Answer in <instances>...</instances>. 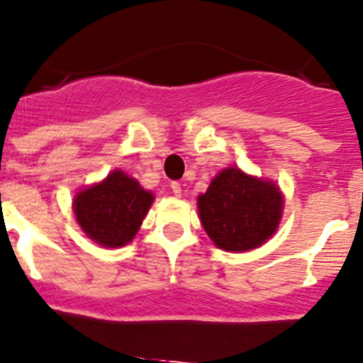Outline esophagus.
Returning a JSON list of instances; mask_svg holds the SVG:
<instances>
[{
  "instance_id": "esophagus-1",
  "label": "esophagus",
  "mask_w": 363,
  "mask_h": 363,
  "mask_svg": "<svg viewBox=\"0 0 363 363\" xmlns=\"http://www.w3.org/2000/svg\"><path fill=\"white\" fill-rule=\"evenodd\" d=\"M170 188H172V193L175 194V196H181L182 188H181V184H179V182H172V184H170Z\"/></svg>"
}]
</instances>
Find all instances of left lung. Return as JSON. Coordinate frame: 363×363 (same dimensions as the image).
<instances>
[{"label": "left lung", "instance_id": "obj_1", "mask_svg": "<svg viewBox=\"0 0 363 363\" xmlns=\"http://www.w3.org/2000/svg\"><path fill=\"white\" fill-rule=\"evenodd\" d=\"M284 198L272 181L253 177L238 167L220 170L198 196L203 229L225 252H250L277 230Z\"/></svg>", "mask_w": 363, "mask_h": 363}]
</instances>
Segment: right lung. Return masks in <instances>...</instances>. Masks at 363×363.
<instances>
[{
  "mask_svg": "<svg viewBox=\"0 0 363 363\" xmlns=\"http://www.w3.org/2000/svg\"><path fill=\"white\" fill-rule=\"evenodd\" d=\"M153 200L136 179L113 170L75 194L74 213L89 240L105 248H121L136 236Z\"/></svg>",
  "mask_w": 363,
  "mask_h": 363,
  "instance_id": "right-lung-1",
  "label": "right lung"
}]
</instances>
